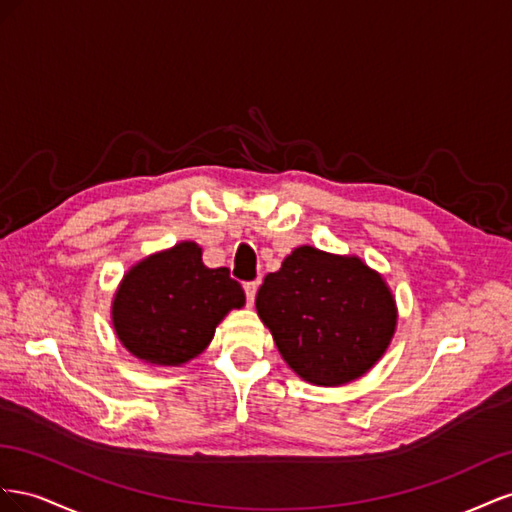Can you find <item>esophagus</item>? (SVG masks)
I'll use <instances>...</instances> for the list:
<instances>
[{
  "instance_id": "34e87169",
  "label": "esophagus",
  "mask_w": 512,
  "mask_h": 512,
  "mask_svg": "<svg viewBox=\"0 0 512 512\" xmlns=\"http://www.w3.org/2000/svg\"><path fill=\"white\" fill-rule=\"evenodd\" d=\"M257 287H259V281H248V283H244V291H246V300H248V304H253V302H255Z\"/></svg>"
}]
</instances>
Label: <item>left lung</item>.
<instances>
[{"label": "left lung", "mask_w": 512, "mask_h": 512, "mask_svg": "<svg viewBox=\"0 0 512 512\" xmlns=\"http://www.w3.org/2000/svg\"><path fill=\"white\" fill-rule=\"evenodd\" d=\"M283 360L317 386H341L382 358L397 306L377 272L358 257L300 246L270 272L255 298Z\"/></svg>", "instance_id": "left-lung-1"}]
</instances>
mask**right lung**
Here are the masks:
<instances>
[{
	"label": "right lung",
	"instance_id": "add662e5",
	"mask_svg": "<svg viewBox=\"0 0 512 512\" xmlns=\"http://www.w3.org/2000/svg\"><path fill=\"white\" fill-rule=\"evenodd\" d=\"M244 289L227 268H206L195 242H180L128 270L113 300V328L130 354L178 367L203 349Z\"/></svg>",
	"mask_w": 512,
	"mask_h": 512
}]
</instances>
